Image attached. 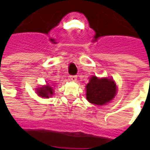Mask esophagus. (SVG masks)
<instances>
[{
    "label": "esophagus",
    "mask_w": 150,
    "mask_h": 150,
    "mask_svg": "<svg viewBox=\"0 0 150 150\" xmlns=\"http://www.w3.org/2000/svg\"><path fill=\"white\" fill-rule=\"evenodd\" d=\"M70 79H71V80H72V81H76L77 76H76V75H71V76H70Z\"/></svg>",
    "instance_id": "1"
}]
</instances>
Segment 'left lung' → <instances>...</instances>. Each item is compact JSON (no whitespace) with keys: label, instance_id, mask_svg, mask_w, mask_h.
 <instances>
[{"label":"left lung","instance_id":"obj_1","mask_svg":"<svg viewBox=\"0 0 150 150\" xmlns=\"http://www.w3.org/2000/svg\"><path fill=\"white\" fill-rule=\"evenodd\" d=\"M88 102L96 105H105L112 100L116 94V85L112 79L92 76L86 86Z\"/></svg>","mask_w":150,"mask_h":150}]
</instances>
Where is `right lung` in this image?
<instances>
[{"instance_id": "1", "label": "right lung", "mask_w": 150, "mask_h": 150, "mask_svg": "<svg viewBox=\"0 0 150 150\" xmlns=\"http://www.w3.org/2000/svg\"><path fill=\"white\" fill-rule=\"evenodd\" d=\"M37 93L39 96L49 98L54 94V90H53V88L50 85L47 84L46 86L41 87L40 88H37Z\"/></svg>"}]
</instances>
